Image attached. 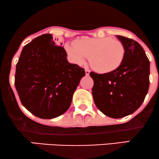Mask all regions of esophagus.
<instances>
[{"label": "esophagus", "mask_w": 159, "mask_h": 159, "mask_svg": "<svg viewBox=\"0 0 159 159\" xmlns=\"http://www.w3.org/2000/svg\"><path fill=\"white\" fill-rule=\"evenodd\" d=\"M85 74L86 75H89V74H90V70H89V69H85Z\"/></svg>", "instance_id": "34e87169"}]
</instances>
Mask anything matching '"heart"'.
<instances>
[{
    "label": "heart",
    "mask_w": 159,
    "mask_h": 159,
    "mask_svg": "<svg viewBox=\"0 0 159 159\" xmlns=\"http://www.w3.org/2000/svg\"><path fill=\"white\" fill-rule=\"evenodd\" d=\"M65 50L74 62L79 65L90 56V65L101 74L113 72L122 64L125 55V46L111 37L83 38L75 43H66Z\"/></svg>",
    "instance_id": "heart-1"
}]
</instances>
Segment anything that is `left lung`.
<instances>
[{"label": "left lung", "mask_w": 159, "mask_h": 159, "mask_svg": "<svg viewBox=\"0 0 159 159\" xmlns=\"http://www.w3.org/2000/svg\"><path fill=\"white\" fill-rule=\"evenodd\" d=\"M125 49L122 64L116 70L99 74L91 72L92 95L101 112L119 119L141 106L149 86V61L137 41L116 35Z\"/></svg>", "instance_id": "obj_1"}]
</instances>
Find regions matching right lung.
Listing matches in <instances>:
<instances>
[{"label": "right lung", "mask_w": 159, "mask_h": 159, "mask_svg": "<svg viewBox=\"0 0 159 159\" xmlns=\"http://www.w3.org/2000/svg\"><path fill=\"white\" fill-rule=\"evenodd\" d=\"M67 52L56 46L52 34H45L24 46L16 67L15 86L21 102L41 119L65 113L84 69L67 59Z\"/></svg>", "instance_id": "1"}]
</instances>
